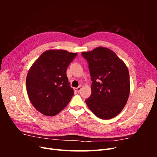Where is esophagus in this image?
<instances>
[{
  "label": "esophagus",
  "mask_w": 157,
  "mask_h": 157,
  "mask_svg": "<svg viewBox=\"0 0 157 157\" xmlns=\"http://www.w3.org/2000/svg\"><path fill=\"white\" fill-rule=\"evenodd\" d=\"M74 90L75 92H79L80 90H81V87L80 86H79V87H78V88H75V89H74Z\"/></svg>",
  "instance_id": "1"
}]
</instances>
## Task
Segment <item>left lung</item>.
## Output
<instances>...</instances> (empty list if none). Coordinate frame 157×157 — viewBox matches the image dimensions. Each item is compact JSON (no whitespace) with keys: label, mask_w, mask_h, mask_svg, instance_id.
Masks as SVG:
<instances>
[{"label":"left lung","mask_w":157,"mask_h":157,"mask_svg":"<svg viewBox=\"0 0 157 157\" xmlns=\"http://www.w3.org/2000/svg\"><path fill=\"white\" fill-rule=\"evenodd\" d=\"M92 84V94L85 100L88 108L101 119L117 117L127 103L130 92L127 66L111 49L99 46L83 52Z\"/></svg>","instance_id":"8db88e82"}]
</instances>
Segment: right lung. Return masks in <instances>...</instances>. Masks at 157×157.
<instances>
[{
	"instance_id": "add662e5",
	"label": "right lung",
	"mask_w": 157,
	"mask_h": 157,
	"mask_svg": "<svg viewBox=\"0 0 157 157\" xmlns=\"http://www.w3.org/2000/svg\"><path fill=\"white\" fill-rule=\"evenodd\" d=\"M77 56L65 50L44 52L31 65L26 88L32 105L46 116H55L67 105L74 91L66 70Z\"/></svg>"
}]
</instances>
